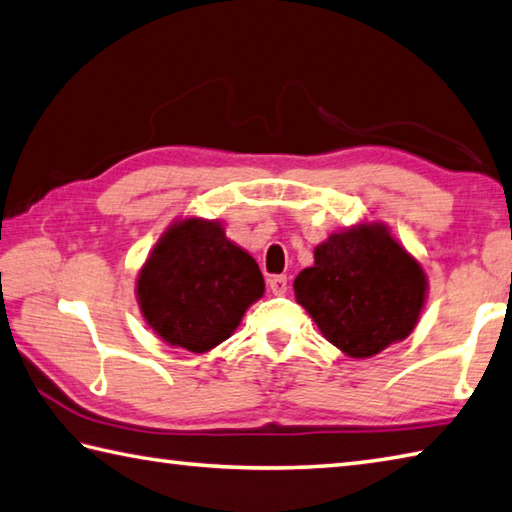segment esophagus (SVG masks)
Returning <instances> with one entry per match:
<instances>
[{"label": "esophagus", "mask_w": 512, "mask_h": 512, "mask_svg": "<svg viewBox=\"0 0 512 512\" xmlns=\"http://www.w3.org/2000/svg\"><path fill=\"white\" fill-rule=\"evenodd\" d=\"M269 289H272L276 296L287 294V276H272V278H269Z\"/></svg>", "instance_id": "esophagus-1"}]
</instances>
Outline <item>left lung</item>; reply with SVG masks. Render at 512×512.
Masks as SVG:
<instances>
[{
    "label": "left lung",
    "mask_w": 512,
    "mask_h": 512,
    "mask_svg": "<svg viewBox=\"0 0 512 512\" xmlns=\"http://www.w3.org/2000/svg\"><path fill=\"white\" fill-rule=\"evenodd\" d=\"M294 292L327 341L365 359L414 330L426 274L383 225H359L314 249Z\"/></svg>",
    "instance_id": "8db88e82"
}]
</instances>
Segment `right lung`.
Segmentation results:
<instances>
[{"label":"right lung","mask_w":512,"mask_h":512,"mask_svg":"<svg viewBox=\"0 0 512 512\" xmlns=\"http://www.w3.org/2000/svg\"><path fill=\"white\" fill-rule=\"evenodd\" d=\"M263 292L256 260L218 223L200 218L173 225L138 276L140 310L153 332L189 352L229 339Z\"/></svg>","instance_id":"1"}]
</instances>
